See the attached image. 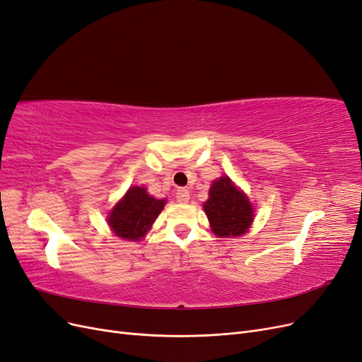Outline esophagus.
<instances>
[{
    "instance_id": "34e87169",
    "label": "esophagus",
    "mask_w": 362,
    "mask_h": 362,
    "mask_svg": "<svg viewBox=\"0 0 362 362\" xmlns=\"http://www.w3.org/2000/svg\"><path fill=\"white\" fill-rule=\"evenodd\" d=\"M189 199H190V193H189V190L180 189V190L177 192V201H178V202L185 204V202H189Z\"/></svg>"
}]
</instances>
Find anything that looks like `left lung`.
<instances>
[{"instance_id":"obj_1","label":"left lung","mask_w":362,"mask_h":362,"mask_svg":"<svg viewBox=\"0 0 362 362\" xmlns=\"http://www.w3.org/2000/svg\"><path fill=\"white\" fill-rule=\"evenodd\" d=\"M211 231L218 237H237L245 234L252 221L254 208L228 177H222L210 187V198L204 204Z\"/></svg>"}]
</instances>
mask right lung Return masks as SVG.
<instances>
[{
    "mask_svg": "<svg viewBox=\"0 0 362 362\" xmlns=\"http://www.w3.org/2000/svg\"><path fill=\"white\" fill-rule=\"evenodd\" d=\"M166 201L156 199L145 187H131L108 216L112 231L125 240H140L149 231Z\"/></svg>",
    "mask_w": 362,
    "mask_h": 362,
    "instance_id": "right-lung-1",
    "label": "right lung"
}]
</instances>
